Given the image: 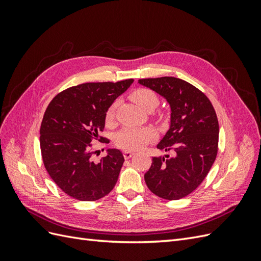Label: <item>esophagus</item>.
Instances as JSON below:
<instances>
[{"label": "esophagus", "mask_w": 261, "mask_h": 261, "mask_svg": "<svg viewBox=\"0 0 261 261\" xmlns=\"http://www.w3.org/2000/svg\"><path fill=\"white\" fill-rule=\"evenodd\" d=\"M134 153H135V152L130 151V150H124V151H123L125 159H129V158H132L134 155Z\"/></svg>", "instance_id": "1"}]
</instances>
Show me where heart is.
Listing matches in <instances>:
<instances>
[{
  "label": "heart",
  "instance_id": "heart-1",
  "mask_svg": "<svg viewBox=\"0 0 261 261\" xmlns=\"http://www.w3.org/2000/svg\"><path fill=\"white\" fill-rule=\"evenodd\" d=\"M130 98L134 102L144 110H153L158 103H159V98L156 93L148 88H138L133 91ZM116 102L109 107L106 113V121L108 124H111L114 120ZM155 137V132L151 127H126L118 132L115 136V144L124 149H139L150 140Z\"/></svg>",
  "mask_w": 261,
  "mask_h": 261
}]
</instances>
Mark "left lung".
Here are the masks:
<instances>
[{
	"mask_svg": "<svg viewBox=\"0 0 261 261\" xmlns=\"http://www.w3.org/2000/svg\"><path fill=\"white\" fill-rule=\"evenodd\" d=\"M138 84L160 94L171 109L170 127L156 148L173 154L153 156L145 181L158 197L180 199L201 184L216 160V111L206 94L179 78H146Z\"/></svg>",
	"mask_w": 261,
	"mask_h": 261,
	"instance_id": "1",
	"label": "left lung"
}]
</instances>
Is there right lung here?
I'll return each mask as SVG.
<instances>
[{
    "label": "right lung",
    "instance_id": "add662e5",
    "mask_svg": "<svg viewBox=\"0 0 261 261\" xmlns=\"http://www.w3.org/2000/svg\"><path fill=\"white\" fill-rule=\"evenodd\" d=\"M133 83L126 80L70 87L46 108L40 128L43 163L54 183L72 198L98 200L115 186L124 162L122 152L108 149L96 163L91 160L90 143L100 138L109 107Z\"/></svg>",
    "mask_w": 261,
    "mask_h": 261
}]
</instances>
